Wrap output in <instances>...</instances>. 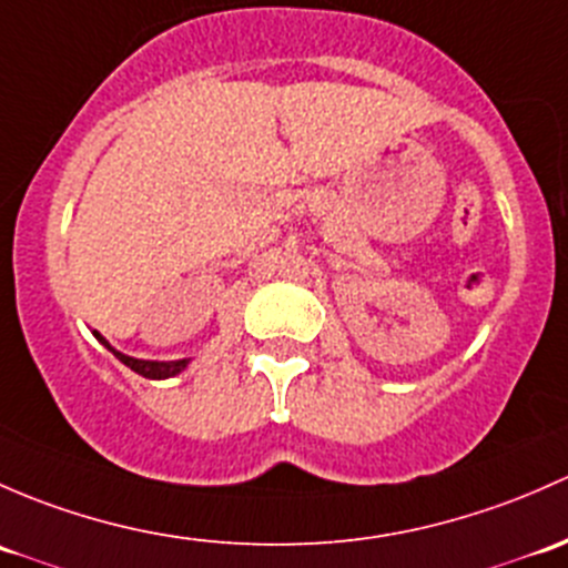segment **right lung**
I'll list each match as a JSON object with an SVG mask.
<instances>
[{
	"label": "right lung",
	"instance_id": "right-lung-1",
	"mask_svg": "<svg viewBox=\"0 0 568 568\" xmlns=\"http://www.w3.org/2000/svg\"><path fill=\"white\" fill-rule=\"evenodd\" d=\"M95 336H98V333H95ZM98 338H101V342L106 344V347L111 349V353H114L116 358H120L122 364L128 366V369H133L136 374H142V377H150V379H166V377H174V374L183 372L185 366H189V361H139V358H131V355L116 353V349L111 347V344H109L106 338H103V336H98Z\"/></svg>",
	"mask_w": 568,
	"mask_h": 568
}]
</instances>
